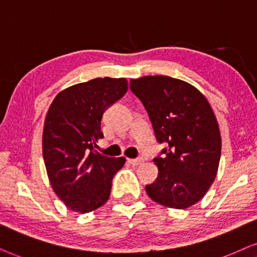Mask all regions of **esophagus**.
<instances>
[{
    "instance_id": "1",
    "label": "esophagus",
    "mask_w": 257,
    "mask_h": 257,
    "mask_svg": "<svg viewBox=\"0 0 257 257\" xmlns=\"http://www.w3.org/2000/svg\"><path fill=\"white\" fill-rule=\"evenodd\" d=\"M128 162L133 164V166H139V164L143 162V159H141V157H139V159H129Z\"/></svg>"
}]
</instances>
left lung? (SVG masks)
Here are the masks:
<instances>
[{"label":"left lung","mask_w":257,"mask_h":257,"mask_svg":"<svg viewBox=\"0 0 257 257\" xmlns=\"http://www.w3.org/2000/svg\"><path fill=\"white\" fill-rule=\"evenodd\" d=\"M131 89L148 112L159 143L154 159L159 175L146 191L164 207L186 209L197 203L216 177L221 135L213 109L194 85L169 76L131 80Z\"/></svg>","instance_id":"obj_1"}]
</instances>
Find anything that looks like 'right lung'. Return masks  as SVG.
<instances>
[{
  "instance_id": "add662e5",
  "label": "right lung",
  "mask_w": 257,
  "mask_h": 257,
  "mask_svg": "<svg viewBox=\"0 0 257 257\" xmlns=\"http://www.w3.org/2000/svg\"><path fill=\"white\" fill-rule=\"evenodd\" d=\"M128 90L125 78H94L64 89L50 104L43 126V160L55 194L69 209L89 213L107 202L124 157L101 155L103 112Z\"/></svg>"
}]
</instances>
